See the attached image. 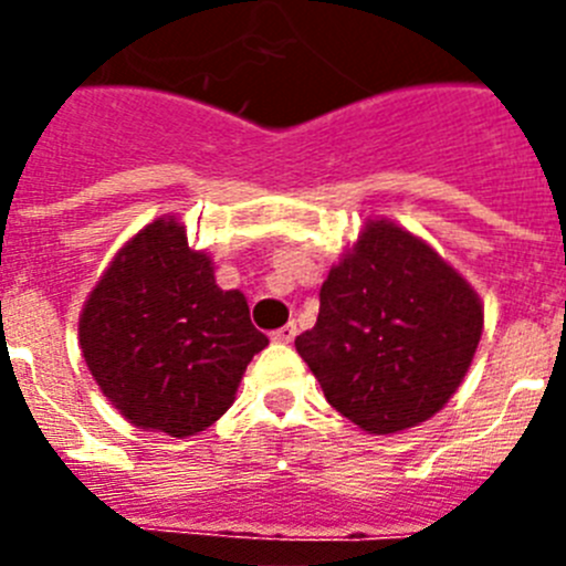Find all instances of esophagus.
<instances>
[{
  "label": "esophagus",
  "instance_id": "esophagus-1",
  "mask_svg": "<svg viewBox=\"0 0 566 566\" xmlns=\"http://www.w3.org/2000/svg\"><path fill=\"white\" fill-rule=\"evenodd\" d=\"M294 337H297V326H294V323H289V326H283V328H277V332H272V339H274V343L289 345V343H292Z\"/></svg>",
  "mask_w": 566,
  "mask_h": 566
}]
</instances>
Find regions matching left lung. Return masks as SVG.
<instances>
[{
	"label": "left lung",
	"instance_id": "8db88e82",
	"mask_svg": "<svg viewBox=\"0 0 566 566\" xmlns=\"http://www.w3.org/2000/svg\"><path fill=\"white\" fill-rule=\"evenodd\" d=\"M482 326V300L439 252L397 223L368 221L294 345L334 411L368 433H399L457 394Z\"/></svg>",
	"mask_w": 566,
	"mask_h": 566
}]
</instances>
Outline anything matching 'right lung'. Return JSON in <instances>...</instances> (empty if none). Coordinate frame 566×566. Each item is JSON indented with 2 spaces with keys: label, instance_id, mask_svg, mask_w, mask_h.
<instances>
[{
  "label": "right lung",
  "instance_id": "right-lung-1",
  "mask_svg": "<svg viewBox=\"0 0 566 566\" xmlns=\"http://www.w3.org/2000/svg\"><path fill=\"white\" fill-rule=\"evenodd\" d=\"M84 363L135 428L195 437L234 402L240 377L269 345L247 297L214 283L175 214L147 223L115 254L78 317Z\"/></svg>",
  "mask_w": 566,
  "mask_h": 566
}]
</instances>
